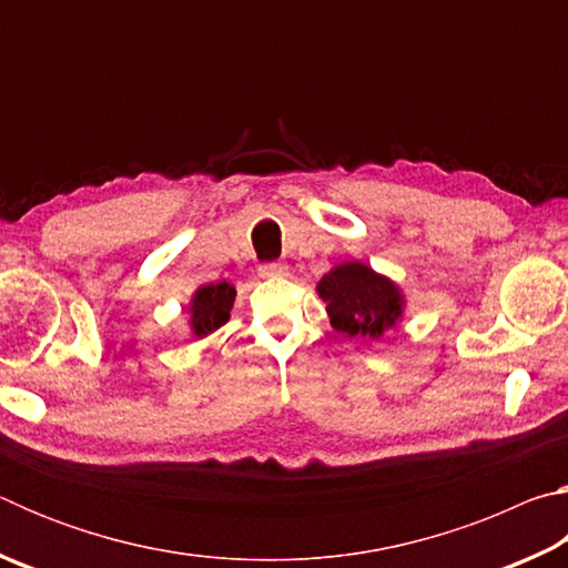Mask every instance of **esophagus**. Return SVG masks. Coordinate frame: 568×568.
<instances>
[{
    "instance_id": "esophagus-1",
    "label": "esophagus",
    "mask_w": 568,
    "mask_h": 568,
    "mask_svg": "<svg viewBox=\"0 0 568 568\" xmlns=\"http://www.w3.org/2000/svg\"><path fill=\"white\" fill-rule=\"evenodd\" d=\"M257 273H261V277H281V275H287V265L285 263H263Z\"/></svg>"
}]
</instances>
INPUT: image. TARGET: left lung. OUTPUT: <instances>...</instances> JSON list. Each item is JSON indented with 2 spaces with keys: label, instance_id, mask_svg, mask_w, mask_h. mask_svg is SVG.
Returning a JSON list of instances; mask_svg holds the SVG:
<instances>
[{
  "label": "left lung",
  "instance_id": "left-lung-1",
  "mask_svg": "<svg viewBox=\"0 0 568 568\" xmlns=\"http://www.w3.org/2000/svg\"><path fill=\"white\" fill-rule=\"evenodd\" d=\"M315 291L323 297L331 325L338 333L378 341L396 328L406 311V295L390 277L361 261L338 263L325 273Z\"/></svg>",
  "mask_w": 568,
  "mask_h": 568
}]
</instances>
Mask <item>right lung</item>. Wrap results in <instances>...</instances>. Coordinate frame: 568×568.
<instances>
[{
	"instance_id": "add662e5",
	"label": "right lung",
	"mask_w": 568,
	"mask_h": 568,
	"mask_svg": "<svg viewBox=\"0 0 568 568\" xmlns=\"http://www.w3.org/2000/svg\"><path fill=\"white\" fill-rule=\"evenodd\" d=\"M235 303V285L227 281L220 283H207L200 285L190 297L187 313H190V331L195 338H207L210 333L230 321V311H233Z\"/></svg>"
}]
</instances>
